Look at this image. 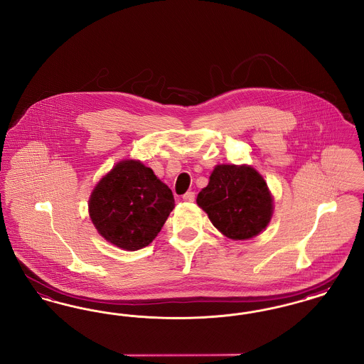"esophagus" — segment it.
<instances>
[{
  "label": "esophagus",
  "instance_id": "esophagus-1",
  "mask_svg": "<svg viewBox=\"0 0 364 364\" xmlns=\"http://www.w3.org/2000/svg\"><path fill=\"white\" fill-rule=\"evenodd\" d=\"M183 200H186V202H193L195 200V192H187V193H184L183 195Z\"/></svg>",
  "mask_w": 364,
  "mask_h": 364
}]
</instances>
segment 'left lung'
I'll use <instances>...</instances> for the list:
<instances>
[{
    "instance_id": "left-lung-1",
    "label": "left lung",
    "mask_w": 364,
    "mask_h": 364,
    "mask_svg": "<svg viewBox=\"0 0 364 364\" xmlns=\"http://www.w3.org/2000/svg\"><path fill=\"white\" fill-rule=\"evenodd\" d=\"M210 221L226 237L247 240L260 233L272 218L273 199L255 169L218 165L196 199Z\"/></svg>"
}]
</instances>
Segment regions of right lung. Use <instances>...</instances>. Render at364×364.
Here are the masks:
<instances>
[{
  "label": "right lung",
  "mask_w": 364,
  "mask_h": 364,
  "mask_svg": "<svg viewBox=\"0 0 364 364\" xmlns=\"http://www.w3.org/2000/svg\"><path fill=\"white\" fill-rule=\"evenodd\" d=\"M174 208L171 188L139 161H122L92 191L88 210L107 242L136 251L156 239Z\"/></svg>",
  "instance_id": "add662e5"
}]
</instances>
